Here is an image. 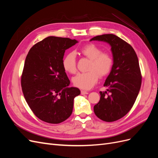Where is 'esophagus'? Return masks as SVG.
Wrapping results in <instances>:
<instances>
[{
	"instance_id": "34e87169",
	"label": "esophagus",
	"mask_w": 158,
	"mask_h": 158,
	"mask_svg": "<svg viewBox=\"0 0 158 158\" xmlns=\"http://www.w3.org/2000/svg\"><path fill=\"white\" fill-rule=\"evenodd\" d=\"M89 92H87V91H85V90H81V94L84 95V94H88Z\"/></svg>"
}]
</instances>
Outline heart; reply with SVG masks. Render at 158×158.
<instances>
[{
  "label": "heart",
  "instance_id": "b5f03b06",
  "mask_svg": "<svg viewBox=\"0 0 158 158\" xmlns=\"http://www.w3.org/2000/svg\"><path fill=\"white\" fill-rule=\"evenodd\" d=\"M80 52L90 59L88 69L89 71L76 74L73 78V82L76 87L88 89L97 83L99 75L100 77H105L111 73L114 60L111 55L103 52L101 48L93 44H86L81 47ZM63 66L67 73L70 74L76 73L77 70L76 59L73 52H69L64 56Z\"/></svg>",
  "mask_w": 158,
  "mask_h": 158
}]
</instances>
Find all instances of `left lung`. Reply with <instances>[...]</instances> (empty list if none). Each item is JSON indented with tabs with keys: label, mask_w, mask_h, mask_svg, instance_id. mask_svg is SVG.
<instances>
[{
	"label": "left lung",
	"mask_w": 158,
	"mask_h": 158,
	"mask_svg": "<svg viewBox=\"0 0 158 158\" xmlns=\"http://www.w3.org/2000/svg\"><path fill=\"white\" fill-rule=\"evenodd\" d=\"M106 41L111 46L114 64L104 86L106 92H100V100L94 107L99 118L113 122L130 111L139 93L142 74L138 56L132 47L113 34H103L90 41Z\"/></svg>",
	"instance_id": "obj_1"
}]
</instances>
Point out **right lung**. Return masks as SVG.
<instances>
[{
	"label": "right lung",
	"instance_id": "1",
	"mask_svg": "<svg viewBox=\"0 0 158 158\" xmlns=\"http://www.w3.org/2000/svg\"><path fill=\"white\" fill-rule=\"evenodd\" d=\"M78 41L70 38L50 36L37 43L26 58L21 76L23 96L40 120L59 124L73 113L77 88L70 82L63 66L65 50Z\"/></svg>",
	"mask_w": 158,
	"mask_h": 158
}]
</instances>
